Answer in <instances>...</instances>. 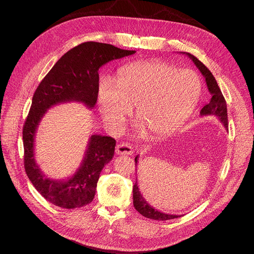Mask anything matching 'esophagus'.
I'll return each mask as SVG.
<instances>
[{"label": "esophagus", "mask_w": 254, "mask_h": 254, "mask_svg": "<svg viewBox=\"0 0 254 254\" xmlns=\"http://www.w3.org/2000/svg\"><path fill=\"white\" fill-rule=\"evenodd\" d=\"M116 153L118 155H132L133 150L129 143L127 142H121L119 143L116 148Z\"/></svg>", "instance_id": "esophagus-1"}]
</instances>
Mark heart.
<instances>
[{
    "instance_id": "1",
    "label": "heart",
    "mask_w": 254,
    "mask_h": 254,
    "mask_svg": "<svg viewBox=\"0 0 254 254\" xmlns=\"http://www.w3.org/2000/svg\"><path fill=\"white\" fill-rule=\"evenodd\" d=\"M202 81L195 71L166 62H135L124 67L118 81L102 78L98 104L106 125L120 129L135 106V117L156 136L182 126L197 106Z\"/></svg>"
}]
</instances>
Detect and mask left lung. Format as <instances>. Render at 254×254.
Here are the masks:
<instances>
[{"mask_svg": "<svg viewBox=\"0 0 254 254\" xmlns=\"http://www.w3.org/2000/svg\"><path fill=\"white\" fill-rule=\"evenodd\" d=\"M196 65V67L200 70L202 75L204 76L206 80V84L208 87V90L211 94V99L209 103H207L200 112V115L202 117L204 116H215L216 118H218V120L222 123L226 130H228V119H227V104L225 101V98L217 84V81L213 74L211 73V71L199 60L197 59L194 55L190 53H185ZM138 156L134 158L135 161V167L137 164ZM132 198H133V206L135 210L141 214L142 216L147 217V218L153 219V220H159V221H165V220H170V219H175L178 218V217H181L183 215H174V214H167L161 211H158L155 209L153 206H151L146 199H144L138 189L137 182L135 181V184L133 185L132 188Z\"/></svg>", "mask_w": 254, "mask_h": 254, "instance_id": "obj_1", "label": "left lung"}]
</instances>
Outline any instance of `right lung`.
Masks as SVG:
<instances>
[{
	"label": "right lung",
	"instance_id": "right-lung-1",
	"mask_svg": "<svg viewBox=\"0 0 254 254\" xmlns=\"http://www.w3.org/2000/svg\"><path fill=\"white\" fill-rule=\"evenodd\" d=\"M111 44L84 42L66 52L36 89L23 127L24 167L31 183L47 201L65 209L89 204L95 195L103 167L114 158L116 139L100 134L89 137L80 167L66 180L45 176L35 161V136L49 108L65 102H81L90 110L97 101L98 69L107 62L134 54Z\"/></svg>",
	"mask_w": 254,
	"mask_h": 254
}]
</instances>
